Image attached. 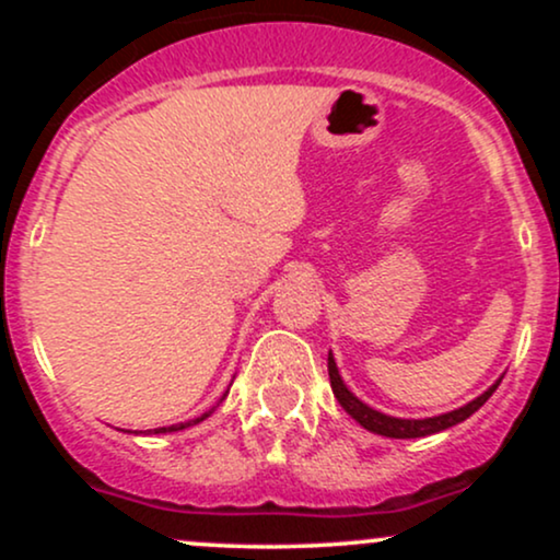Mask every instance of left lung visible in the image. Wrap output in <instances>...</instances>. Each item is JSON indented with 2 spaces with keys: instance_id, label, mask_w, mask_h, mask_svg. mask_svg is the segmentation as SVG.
I'll use <instances>...</instances> for the list:
<instances>
[{
  "instance_id": "left-lung-1",
  "label": "left lung",
  "mask_w": 560,
  "mask_h": 560,
  "mask_svg": "<svg viewBox=\"0 0 560 560\" xmlns=\"http://www.w3.org/2000/svg\"><path fill=\"white\" fill-rule=\"evenodd\" d=\"M329 378H331V389H334V397H337L339 405L347 410V413L352 416L358 423H361L363 429H369V432L374 434H382V436H392V440H413V436H427V434H436L442 432V429H450L455 427V423L466 421L468 416L477 413V410L485 405L487 400L492 397V392L498 389V384H492L490 389L485 392V395H479L477 400H471L464 408L453 410V413H445V416H434V419H421V421H410V419H392V416H384L378 413V410L369 408V405L358 400L355 395H352L350 389L345 387L342 376H339L337 371V363H334L331 352H329Z\"/></svg>"
}]
</instances>
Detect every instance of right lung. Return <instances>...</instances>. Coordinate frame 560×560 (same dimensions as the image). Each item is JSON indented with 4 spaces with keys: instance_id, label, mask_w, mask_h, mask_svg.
<instances>
[{
    "instance_id": "1",
    "label": "right lung",
    "mask_w": 560,
    "mask_h": 560,
    "mask_svg": "<svg viewBox=\"0 0 560 560\" xmlns=\"http://www.w3.org/2000/svg\"><path fill=\"white\" fill-rule=\"evenodd\" d=\"M213 410H215V408L205 410V413H202V416H197V419H195V421H186V423H178V427H163V429H155V434H163V432H178V429H186V427H195V423H199V421H205V419H208V416H210V413H213Z\"/></svg>"
}]
</instances>
